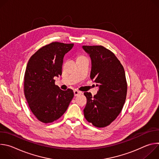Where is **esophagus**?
<instances>
[{
    "instance_id": "esophagus-1",
    "label": "esophagus",
    "mask_w": 159,
    "mask_h": 159,
    "mask_svg": "<svg viewBox=\"0 0 159 159\" xmlns=\"http://www.w3.org/2000/svg\"><path fill=\"white\" fill-rule=\"evenodd\" d=\"M74 96H78V95H79V94H81L82 92L79 91V90H75L74 91Z\"/></svg>"
}]
</instances>
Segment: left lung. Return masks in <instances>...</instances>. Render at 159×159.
Segmentation results:
<instances>
[{"label":"left lung","mask_w":159,"mask_h":159,"mask_svg":"<svg viewBox=\"0 0 159 159\" xmlns=\"http://www.w3.org/2000/svg\"><path fill=\"white\" fill-rule=\"evenodd\" d=\"M91 59L90 77L99 87L94 97L84 93L87 104L84 109L85 119L94 126L110 125L121 112L127 93L124 68L115 54L102 46H82Z\"/></svg>","instance_id":"8db88e82"}]
</instances>
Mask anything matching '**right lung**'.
<instances>
[{
  "instance_id": "right-lung-1",
  "label": "right lung",
  "mask_w": 159,
  "mask_h": 159,
  "mask_svg": "<svg viewBox=\"0 0 159 159\" xmlns=\"http://www.w3.org/2000/svg\"><path fill=\"white\" fill-rule=\"evenodd\" d=\"M73 47L72 43L53 42L29 60L24 79L25 95L31 111L41 122L52 123L60 118L74 98L72 89L62 90L54 79L61 75L63 57Z\"/></svg>"
}]
</instances>
